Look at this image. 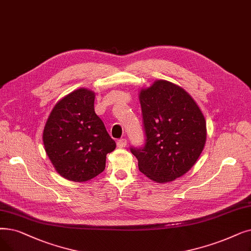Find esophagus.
Here are the masks:
<instances>
[{"label":"esophagus","mask_w":251,"mask_h":251,"mask_svg":"<svg viewBox=\"0 0 251 251\" xmlns=\"http://www.w3.org/2000/svg\"><path fill=\"white\" fill-rule=\"evenodd\" d=\"M126 145H127V139H125V138H121L117 141V146L119 148H125Z\"/></svg>","instance_id":"34e87169"}]
</instances>
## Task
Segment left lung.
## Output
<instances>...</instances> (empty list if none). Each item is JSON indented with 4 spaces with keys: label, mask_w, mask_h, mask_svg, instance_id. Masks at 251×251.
I'll use <instances>...</instances> for the list:
<instances>
[{
    "label": "left lung",
    "mask_w": 251,
    "mask_h": 251,
    "mask_svg": "<svg viewBox=\"0 0 251 251\" xmlns=\"http://www.w3.org/2000/svg\"><path fill=\"white\" fill-rule=\"evenodd\" d=\"M139 101L146 144L130 149L138 168L151 180L173 181L200 157L206 141V121L198 104L181 87L157 80L141 89Z\"/></svg>",
    "instance_id": "8db88e82"
}]
</instances>
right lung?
<instances>
[{
	"instance_id": "1",
	"label": "right lung",
	"mask_w": 251,
	"mask_h": 251,
	"mask_svg": "<svg viewBox=\"0 0 251 251\" xmlns=\"http://www.w3.org/2000/svg\"><path fill=\"white\" fill-rule=\"evenodd\" d=\"M95 93L86 88L71 92L51 111L43 132L46 154L55 170L72 181H87L105 168L116 149L94 111Z\"/></svg>"
}]
</instances>
